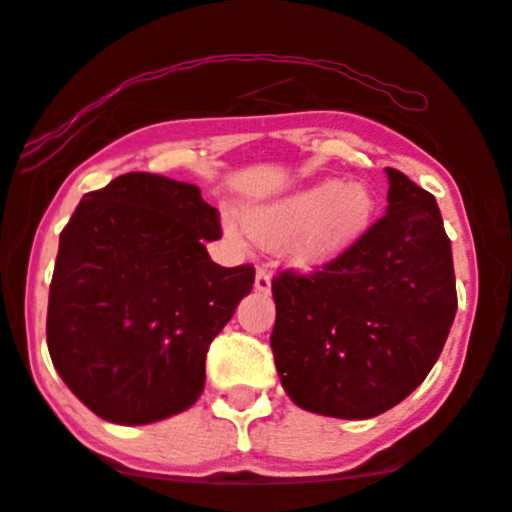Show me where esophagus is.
Masks as SVG:
<instances>
[{
  "label": "esophagus",
  "mask_w": 512,
  "mask_h": 512,
  "mask_svg": "<svg viewBox=\"0 0 512 512\" xmlns=\"http://www.w3.org/2000/svg\"><path fill=\"white\" fill-rule=\"evenodd\" d=\"M255 288L260 293H269L272 291V274L267 272V269H257L255 274Z\"/></svg>",
  "instance_id": "1"
}]
</instances>
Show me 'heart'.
<instances>
[{"instance_id":"1","label":"heart","mask_w":512,"mask_h":512,"mask_svg":"<svg viewBox=\"0 0 512 512\" xmlns=\"http://www.w3.org/2000/svg\"><path fill=\"white\" fill-rule=\"evenodd\" d=\"M374 195L365 183L324 181L272 205L245 212V229L260 240L291 238L293 257L305 267L324 264L346 252L369 229L374 217ZM226 231L240 236L236 219Z\"/></svg>"}]
</instances>
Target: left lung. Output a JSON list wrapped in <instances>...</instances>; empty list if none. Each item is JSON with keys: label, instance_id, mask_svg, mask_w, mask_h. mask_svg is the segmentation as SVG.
<instances>
[{"label": "left lung", "instance_id": "1", "mask_svg": "<svg viewBox=\"0 0 512 512\" xmlns=\"http://www.w3.org/2000/svg\"><path fill=\"white\" fill-rule=\"evenodd\" d=\"M389 207L346 252L312 274L272 281V350L295 405L341 420L391 410L422 384L451 331V240L434 195L398 169Z\"/></svg>", "mask_w": 512, "mask_h": 512}]
</instances>
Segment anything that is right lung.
Wrapping results in <instances>:
<instances>
[{"mask_svg":"<svg viewBox=\"0 0 512 512\" xmlns=\"http://www.w3.org/2000/svg\"><path fill=\"white\" fill-rule=\"evenodd\" d=\"M217 238L193 183L133 171L83 195L59 236L47 348L97 417L150 424L200 398L209 343L255 283L252 264L212 262Z\"/></svg>","mask_w":512,"mask_h":512,"instance_id":"1","label":"right lung"}]
</instances>
